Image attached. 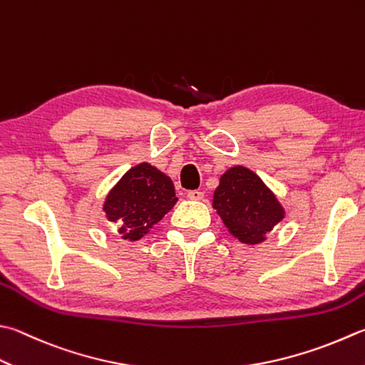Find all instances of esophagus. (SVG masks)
<instances>
[{"label":"esophagus","mask_w":365,"mask_h":365,"mask_svg":"<svg viewBox=\"0 0 365 365\" xmlns=\"http://www.w3.org/2000/svg\"><path fill=\"white\" fill-rule=\"evenodd\" d=\"M203 197H205V194H203L202 190H189L187 192L189 200H202Z\"/></svg>","instance_id":"1"}]
</instances>
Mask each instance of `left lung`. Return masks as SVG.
Segmentation results:
<instances>
[{"label":"left lung","instance_id":"left-lung-1","mask_svg":"<svg viewBox=\"0 0 365 365\" xmlns=\"http://www.w3.org/2000/svg\"><path fill=\"white\" fill-rule=\"evenodd\" d=\"M212 208L230 235L251 246L264 243L267 233L286 216L273 190L243 165H235L219 178Z\"/></svg>","mask_w":365,"mask_h":365}]
</instances>
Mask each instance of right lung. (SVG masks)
<instances>
[{
	"label": "right lung",
	"mask_w": 365,
	"mask_h": 365,
	"mask_svg": "<svg viewBox=\"0 0 365 365\" xmlns=\"http://www.w3.org/2000/svg\"><path fill=\"white\" fill-rule=\"evenodd\" d=\"M178 202L175 184L148 162L130 168L103 202L108 221L118 224L122 240H141Z\"/></svg>",
	"instance_id": "obj_1"
}]
</instances>
